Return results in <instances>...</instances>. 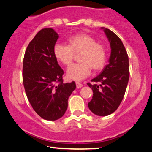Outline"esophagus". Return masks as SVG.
Here are the masks:
<instances>
[{
    "label": "esophagus",
    "instance_id": "esophagus-1",
    "mask_svg": "<svg viewBox=\"0 0 152 152\" xmlns=\"http://www.w3.org/2000/svg\"><path fill=\"white\" fill-rule=\"evenodd\" d=\"M76 86H77V88L79 89V88H81V87L83 86V84L78 83V82H76Z\"/></svg>",
    "mask_w": 152,
    "mask_h": 152
}]
</instances>
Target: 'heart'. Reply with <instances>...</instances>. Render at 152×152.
Segmentation results:
<instances>
[{
    "label": "heart",
    "instance_id": "obj_1",
    "mask_svg": "<svg viewBox=\"0 0 152 152\" xmlns=\"http://www.w3.org/2000/svg\"><path fill=\"white\" fill-rule=\"evenodd\" d=\"M67 45H55L53 55L59 62L66 67L72 64L75 55H79L80 63L72 65L67 72V77L82 80L90 74L91 70L97 72L104 67L107 57L106 46L97 42L95 37L87 33H80L69 37Z\"/></svg>",
    "mask_w": 152,
    "mask_h": 152
}]
</instances>
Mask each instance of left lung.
I'll return each mask as SVG.
<instances>
[{
    "mask_svg": "<svg viewBox=\"0 0 152 152\" xmlns=\"http://www.w3.org/2000/svg\"><path fill=\"white\" fill-rule=\"evenodd\" d=\"M110 41L111 54L109 64L87 85L93 92L88 107L94 115L107 116L122 102L129 78V58L122 40L108 28H102Z\"/></svg>",
    "mask_w": 152,
    "mask_h": 152,
    "instance_id": "left-lung-1",
    "label": "left lung"
}]
</instances>
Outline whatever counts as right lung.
<instances>
[{"label":"right lung","instance_id":"add662e5","mask_svg":"<svg viewBox=\"0 0 152 152\" xmlns=\"http://www.w3.org/2000/svg\"><path fill=\"white\" fill-rule=\"evenodd\" d=\"M58 37L53 28L40 30L23 58V83L28 101L37 115L50 121L65 115L68 98L76 88L75 82L63 83V69L53 55Z\"/></svg>","mask_w":152,"mask_h":152}]
</instances>
